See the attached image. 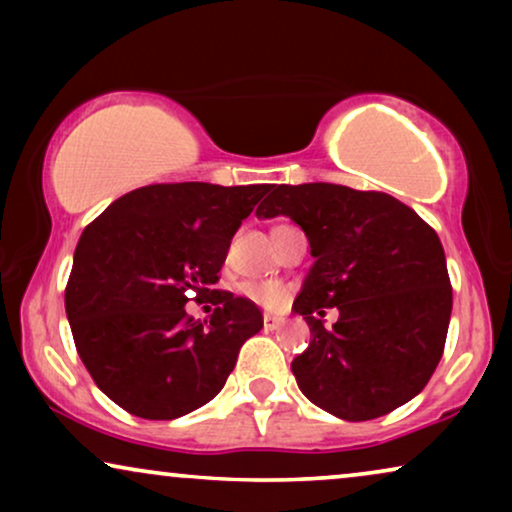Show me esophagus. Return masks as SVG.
Wrapping results in <instances>:
<instances>
[{"instance_id": "esophagus-1", "label": "esophagus", "mask_w": 512, "mask_h": 512, "mask_svg": "<svg viewBox=\"0 0 512 512\" xmlns=\"http://www.w3.org/2000/svg\"><path fill=\"white\" fill-rule=\"evenodd\" d=\"M282 324H284V319L282 317H275V314H265V317H263L265 331H275V328H279Z\"/></svg>"}]
</instances>
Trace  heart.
I'll return each mask as SVG.
<instances>
[{"label":"heart","instance_id":"obj_1","mask_svg":"<svg viewBox=\"0 0 512 512\" xmlns=\"http://www.w3.org/2000/svg\"><path fill=\"white\" fill-rule=\"evenodd\" d=\"M242 293L258 305L270 307V310H275L286 300V286L282 282H275V279H268V282H244Z\"/></svg>","mask_w":512,"mask_h":512}]
</instances>
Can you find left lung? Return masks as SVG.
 I'll return each mask as SVG.
<instances>
[{"mask_svg":"<svg viewBox=\"0 0 512 512\" xmlns=\"http://www.w3.org/2000/svg\"><path fill=\"white\" fill-rule=\"evenodd\" d=\"M256 216H289L314 256L293 303L312 333L291 363L300 391L347 422L415 398L443 356L452 314L436 230L387 193L338 184L275 186ZM324 306L341 312L331 329Z\"/></svg>","mask_w":512,"mask_h":512,"instance_id":"8db88e82","label":"left lung"}]
</instances>
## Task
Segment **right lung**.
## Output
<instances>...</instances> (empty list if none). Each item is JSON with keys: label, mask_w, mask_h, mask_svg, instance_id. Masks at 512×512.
Returning a JSON list of instances; mask_svg holds the SVG:
<instances>
[{"label": "right lung", "mask_w": 512, "mask_h": 512, "mask_svg": "<svg viewBox=\"0 0 512 512\" xmlns=\"http://www.w3.org/2000/svg\"><path fill=\"white\" fill-rule=\"evenodd\" d=\"M268 184H151L83 230L65 289L74 345L97 387L130 415L177 419L212 401L263 328L249 298L216 291L230 240ZM213 296L205 325L183 305Z\"/></svg>", "instance_id": "right-lung-1"}]
</instances>
